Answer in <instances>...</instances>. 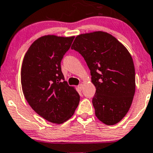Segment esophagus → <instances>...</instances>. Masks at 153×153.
<instances>
[{
	"label": "esophagus",
	"mask_w": 153,
	"mask_h": 153,
	"mask_svg": "<svg viewBox=\"0 0 153 153\" xmlns=\"http://www.w3.org/2000/svg\"><path fill=\"white\" fill-rule=\"evenodd\" d=\"M78 88L79 89H81V90H82V89H83V84H80L78 86Z\"/></svg>",
	"instance_id": "1"
}]
</instances>
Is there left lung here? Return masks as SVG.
Returning <instances> with one entry per match:
<instances>
[{"instance_id":"8db88e82","label":"left lung","mask_w":153,"mask_h":153,"mask_svg":"<svg viewBox=\"0 0 153 153\" xmlns=\"http://www.w3.org/2000/svg\"><path fill=\"white\" fill-rule=\"evenodd\" d=\"M71 49L85 60L96 88L92 98L97 118L106 125L119 122L130 108L135 91L133 61L126 47L106 32L75 38Z\"/></svg>"}]
</instances>
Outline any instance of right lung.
Returning <instances> with one entry per match:
<instances>
[{
  "mask_svg": "<svg viewBox=\"0 0 153 153\" xmlns=\"http://www.w3.org/2000/svg\"><path fill=\"white\" fill-rule=\"evenodd\" d=\"M74 37L45 35L29 48L21 67V86L26 100L40 116L62 124L73 115L80 95L64 81L61 62Z\"/></svg>",
  "mask_w": 153,
  "mask_h": 153,
  "instance_id": "add662e5",
  "label": "right lung"
}]
</instances>
